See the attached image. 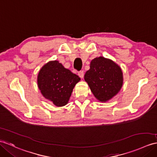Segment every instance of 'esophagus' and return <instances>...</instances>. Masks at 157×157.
<instances>
[{"label": "esophagus", "instance_id": "1", "mask_svg": "<svg viewBox=\"0 0 157 157\" xmlns=\"http://www.w3.org/2000/svg\"><path fill=\"white\" fill-rule=\"evenodd\" d=\"M78 75L79 76L80 78H83V76H84V71H83V70L82 71H79L78 72Z\"/></svg>", "mask_w": 157, "mask_h": 157}]
</instances>
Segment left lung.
I'll use <instances>...</instances> for the list:
<instances>
[{
  "mask_svg": "<svg viewBox=\"0 0 157 157\" xmlns=\"http://www.w3.org/2000/svg\"><path fill=\"white\" fill-rule=\"evenodd\" d=\"M93 94L100 101H106L117 94L123 83L122 72L114 61L103 57L90 63V69L84 75Z\"/></svg>",
  "mask_w": 157,
  "mask_h": 157,
  "instance_id": "obj_1",
  "label": "left lung"
}]
</instances>
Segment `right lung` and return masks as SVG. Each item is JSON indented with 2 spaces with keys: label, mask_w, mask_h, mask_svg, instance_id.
Returning a JSON list of instances; mask_svg holds the SVG:
<instances>
[{
  "label": "right lung",
  "mask_w": 157,
  "mask_h": 157,
  "mask_svg": "<svg viewBox=\"0 0 157 157\" xmlns=\"http://www.w3.org/2000/svg\"><path fill=\"white\" fill-rule=\"evenodd\" d=\"M79 76L65 68L58 61H49L39 71L37 83L46 99L57 106L67 104Z\"/></svg>",
  "instance_id": "1"
}]
</instances>
